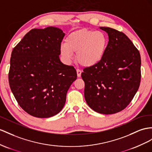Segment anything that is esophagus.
Returning a JSON list of instances; mask_svg holds the SVG:
<instances>
[{
  "label": "esophagus",
  "instance_id": "34e87169",
  "mask_svg": "<svg viewBox=\"0 0 152 152\" xmlns=\"http://www.w3.org/2000/svg\"><path fill=\"white\" fill-rule=\"evenodd\" d=\"M76 72H77V77H80L81 76V71L80 69H76Z\"/></svg>",
  "mask_w": 152,
  "mask_h": 152
}]
</instances>
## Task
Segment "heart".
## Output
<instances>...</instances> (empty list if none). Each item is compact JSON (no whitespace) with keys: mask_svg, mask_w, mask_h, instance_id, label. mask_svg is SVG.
I'll list each match as a JSON object with an SVG mask.
<instances>
[{"mask_svg":"<svg viewBox=\"0 0 152 152\" xmlns=\"http://www.w3.org/2000/svg\"><path fill=\"white\" fill-rule=\"evenodd\" d=\"M108 44L106 34L100 31L81 29L69 34L65 42L60 45V53L64 59L71 61L76 53L79 63L91 67L103 59Z\"/></svg>","mask_w":152,"mask_h":152,"instance_id":"heart-1","label":"heart"}]
</instances>
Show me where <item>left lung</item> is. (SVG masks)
Instances as JSON below:
<instances>
[{"mask_svg": "<svg viewBox=\"0 0 152 152\" xmlns=\"http://www.w3.org/2000/svg\"><path fill=\"white\" fill-rule=\"evenodd\" d=\"M109 41L103 59L81 73L84 96L92 110L112 114L124 109L133 99L141 82V55L125 34L100 27Z\"/></svg>", "mask_w": 152, "mask_h": 152, "instance_id": "obj_1", "label": "left lung"}]
</instances>
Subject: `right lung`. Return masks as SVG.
<instances>
[{
  "label": "right lung",
  "mask_w": 152,
  "mask_h": 152,
  "mask_svg": "<svg viewBox=\"0 0 152 152\" xmlns=\"http://www.w3.org/2000/svg\"><path fill=\"white\" fill-rule=\"evenodd\" d=\"M64 36L54 27L33 29L11 53V90L22 109L36 118H50L59 113L67 91L76 80L75 67L60 60Z\"/></svg>",
  "instance_id": "right-lung-1"
}]
</instances>
